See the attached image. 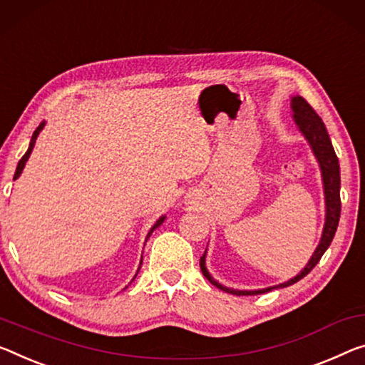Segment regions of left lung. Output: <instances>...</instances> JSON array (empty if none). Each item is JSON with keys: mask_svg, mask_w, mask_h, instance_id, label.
Instances as JSON below:
<instances>
[{"mask_svg": "<svg viewBox=\"0 0 365 365\" xmlns=\"http://www.w3.org/2000/svg\"><path fill=\"white\" fill-rule=\"evenodd\" d=\"M290 108H292V112H294L292 117L297 127H299L302 135L307 138V142L310 143L313 155L317 156L319 163V170H322L324 204H327V218H324L322 240H319L315 253L312 255L310 261H308V264L302 269L300 274H297L294 279L287 280V282L274 285V287L259 289V290H237V289H228L225 285L218 284L217 280L210 276L205 267V253H207L205 250V253L200 256V271L207 279L210 280V284H214L215 287L223 290V292H228L233 295H257V294L271 292L272 289L289 287V285H292L295 282H299L300 279H304L307 274L318 264V261L322 259L324 251L328 250V246L331 245V241L334 238L336 228H338V223H339V215H341V197H339L341 176H339L338 156L334 153V148L331 145V140H329L327 127H324L323 120L319 119V115L313 110L312 106L308 104L302 96H294L292 103H290Z\"/></svg>", "mask_w": 365, "mask_h": 365, "instance_id": "1", "label": "left lung"}]
</instances>
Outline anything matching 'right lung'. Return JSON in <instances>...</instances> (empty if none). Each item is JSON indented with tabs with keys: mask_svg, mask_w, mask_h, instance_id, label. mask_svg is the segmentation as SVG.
Returning a JSON list of instances; mask_svg holds the SVG:
<instances>
[{
	"mask_svg": "<svg viewBox=\"0 0 365 365\" xmlns=\"http://www.w3.org/2000/svg\"><path fill=\"white\" fill-rule=\"evenodd\" d=\"M43 125H46V120H43V122H41V125H38V127L36 128V132H34V133H32V138H31L29 148H27V151H26V155H24V156H22V158L19 160V163H18V168H16V173H14V179H18V178L21 176V173H22V170H24V166H26V161H27V160H29V156H31V153H32V148H34V145H36V140H37V137H38V133H41V130H42V128H43ZM163 222H165V217H160V218H158V220H156V223H155V225H153V227H151V230H150V232H148V235H147V240L150 238V235L155 232V228H158V227H160V225H161V223H163ZM147 240H145V241H147ZM140 264H142V262H140ZM135 276H137V274H135Z\"/></svg>",
	"mask_w": 365,
	"mask_h": 365,
	"instance_id": "obj_1",
	"label": "right lung"
}]
</instances>
